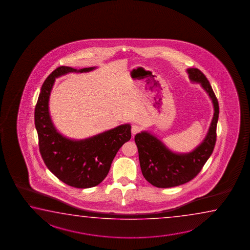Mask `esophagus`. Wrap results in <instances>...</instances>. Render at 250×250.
<instances>
[{
	"label": "esophagus",
	"instance_id": "obj_1",
	"mask_svg": "<svg viewBox=\"0 0 250 250\" xmlns=\"http://www.w3.org/2000/svg\"><path fill=\"white\" fill-rule=\"evenodd\" d=\"M140 131H141V127L139 126H137V125H133L132 126L131 133L133 136H135L137 133H139Z\"/></svg>",
	"mask_w": 250,
	"mask_h": 250
}]
</instances>
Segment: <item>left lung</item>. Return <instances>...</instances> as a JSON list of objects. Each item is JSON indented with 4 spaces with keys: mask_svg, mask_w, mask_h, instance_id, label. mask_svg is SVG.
Returning a JSON list of instances; mask_svg holds the SVG:
<instances>
[{
    "mask_svg": "<svg viewBox=\"0 0 250 250\" xmlns=\"http://www.w3.org/2000/svg\"><path fill=\"white\" fill-rule=\"evenodd\" d=\"M187 71L190 81L200 84L212 100L213 117L202 143L190 152H174L149 132L136 134L135 142L143 175L148 183L158 188L178 187L190 181L203 168L215 146L216 127L220 112L218 100L201 71L197 68H188Z\"/></svg>",
    "mask_w": 250,
    "mask_h": 250,
    "instance_id": "obj_1",
    "label": "left lung"
}]
</instances>
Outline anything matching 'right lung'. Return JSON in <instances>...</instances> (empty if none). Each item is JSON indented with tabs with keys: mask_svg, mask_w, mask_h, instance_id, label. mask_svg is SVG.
Listing matches in <instances>:
<instances>
[{
	"mask_svg": "<svg viewBox=\"0 0 250 250\" xmlns=\"http://www.w3.org/2000/svg\"><path fill=\"white\" fill-rule=\"evenodd\" d=\"M60 66L43 82L35 108L39 150L47 168L62 182L75 188L96 187L104 180L120 148L131 138V125L123 124L82 140L67 138L57 130L49 111V100L57 78L70 72H87Z\"/></svg>",
	"mask_w": 250,
	"mask_h": 250,
	"instance_id": "add662e5",
	"label": "right lung"
}]
</instances>
